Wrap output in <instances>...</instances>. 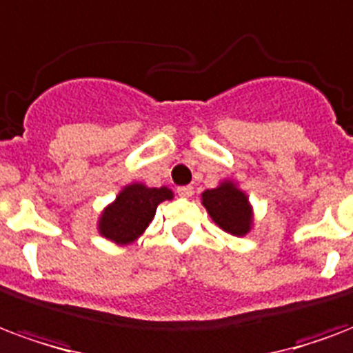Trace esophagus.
<instances>
[{"instance_id":"1","label":"esophagus","mask_w":353,"mask_h":353,"mask_svg":"<svg viewBox=\"0 0 353 353\" xmlns=\"http://www.w3.org/2000/svg\"><path fill=\"white\" fill-rule=\"evenodd\" d=\"M192 192H194V190H192V187H190V185H185V187H177V194H179L181 198H190V196H192Z\"/></svg>"}]
</instances>
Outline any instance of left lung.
Wrapping results in <instances>:
<instances>
[{
  "label": "left lung",
  "instance_id": "1",
  "mask_svg": "<svg viewBox=\"0 0 353 353\" xmlns=\"http://www.w3.org/2000/svg\"><path fill=\"white\" fill-rule=\"evenodd\" d=\"M202 203L219 228L232 236H247L252 228L249 198L234 181H223L215 189L203 190Z\"/></svg>",
  "mask_w": 353,
  "mask_h": 353
}]
</instances>
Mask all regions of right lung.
I'll return each instance as SVG.
<instances>
[{"label":"right lung","instance_id":"right-lung-1","mask_svg":"<svg viewBox=\"0 0 353 353\" xmlns=\"http://www.w3.org/2000/svg\"><path fill=\"white\" fill-rule=\"evenodd\" d=\"M172 198L174 192L168 187L127 185L99 216V234L117 245L137 241L153 221L157 205Z\"/></svg>","mask_w":353,"mask_h":353}]
</instances>
